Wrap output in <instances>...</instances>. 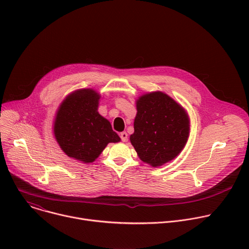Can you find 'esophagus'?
I'll return each instance as SVG.
<instances>
[{"instance_id":"esophagus-1","label":"esophagus","mask_w":249,"mask_h":249,"mask_svg":"<svg viewBox=\"0 0 249 249\" xmlns=\"http://www.w3.org/2000/svg\"><path fill=\"white\" fill-rule=\"evenodd\" d=\"M120 138L123 142H126L128 140V134L126 132H122V133H120Z\"/></svg>"}]
</instances>
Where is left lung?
I'll list each match as a JSON object with an SVG mask.
<instances>
[{
    "label": "left lung",
    "mask_w": 249,
    "mask_h": 249,
    "mask_svg": "<svg viewBox=\"0 0 249 249\" xmlns=\"http://www.w3.org/2000/svg\"><path fill=\"white\" fill-rule=\"evenodd\" d=\"M136 105L130 141L139 158L154 167L175 159L189 136V118L184 108L161 91L140 96Z\"/></svg>",
    "instance_id": "obj_1"
}]
</instances>
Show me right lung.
Returning a JSON list of instances; mask_svg holds the SVG:
<instances>
[{
  "mask_svg": "<svg viewBox=\"0 0 249 249\" xmlns=\"http://www.w3.org/2000/svg\"><path fill=\"white\" fill-rule=\"evenodd\" d=\"M99 98L91 89L70 93L54 121V135L62 151L85 163L94 161L109 143L120 141L110 122L97 112Z\"/></svg>",
  "mask_w": 249,
  "mask_h": 249,
  "instance_id": "add662e5",
  "label": "right lung"
}]
</instances>
